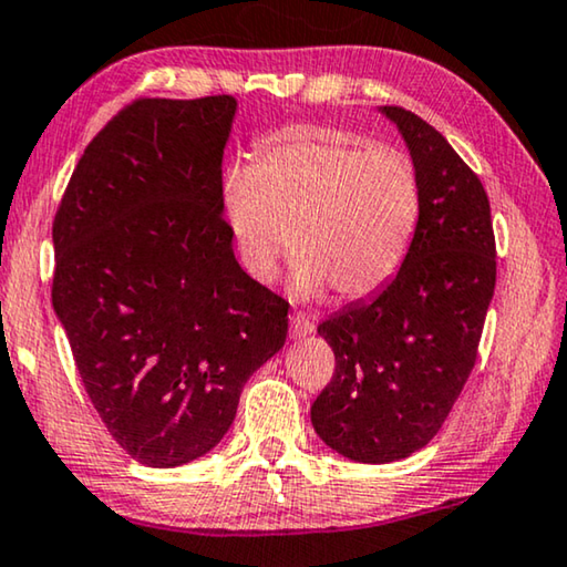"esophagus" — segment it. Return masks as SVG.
<instances>
[{"instance_id": "obj_1", "label": "esophagus", "mask_w": 567, "mask_h": 567, "mask_svg": "<svg viewBox=\"0 0 567 567\" xmlns=\"http://www.w3.org/2000/svg\"><path fill=\"white\" fill-rule=\"evenodd\" d=\"M312 331H316V323H312L310 316H302V312H298V316L290 318V336L298 341V338H306L310 336Z\"/></svg>"}]
</instances>
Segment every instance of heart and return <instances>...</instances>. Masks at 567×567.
Segmentation results:
<instances>
[{
    "label": "heart",
    "mask_w": 567,
    "mask_h": 567,
    "mask_svg": "<svg viewBox=\"0 0 567 567\" xmlns=\"http://www.w3.org/2000/svg\"><path fill=\"white\" fill-rule=\"evenodd\" d=\"M224 221L241 267L259 285L280 275L292 247V290L371 295L408 257L420 221L417 165L394 145H367L318 126L267 137L249 171L224 177Z\"/></svg>",
    "instance_id": "obj_1"
}]
</instances>
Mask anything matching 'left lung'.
Listing matches in <instances>:
<instances>
[{"label":"left lung","instance_id":"left-lung-1","mask_svg":"<svg viewBox=\"0 0 567 567\" xmlns=\"http://www.w3.org/2000/svg\"><path fill=\"white\" fill-rule=\"evenodd\" d=\"M382 114L417 165L420 221L400 272L318 326L336 371L310 408L320 441L359 463L402 461L437 435L476 364L496 285L492 208L478 175L417 114Z\"/></svg>","mask_w":567,"mask_h":567}]
</instances>
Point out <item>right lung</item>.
Here are the masks:
<instances>
[{
    "label": "right lung",
    "instance_id": "right-lung-1",
    "mask_svg": "<svg viewBox=\"0 0 567 567\" xmlns=\"http://www.w3.org/2000/svg\"><path fill=\"white\" fill-rule=\"evenodd\" d=\"M234 96L137 99L101 130L53 221V308L89 400L134 461L175 468L231 427L287 338V302L231 249Z\"/></svg>",
    "mask_w": 567,
    "mask_h": 567
}]
</instances>
